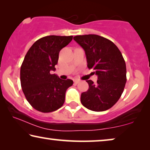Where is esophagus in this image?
Instances as JSON below:
<instances>
[{
    "label": "esophagus",
    "mask_w": 150,
    "mask_h": 150,
    "mask_svg": "<svg viewBox=\"0 0 150 150\" xmlns=\"http://www.w3.org/2000/svg\"><path fill=\"white\" fill-rule=\"evenodd\" d=\"M79 82H80V81H79V80H78V79H75V80H74V83H75V84L79 83Z\"/></svg>",
    "instance_id": "obj_1"
}]
</instances>
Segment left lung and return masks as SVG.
<instances>
[{
  "instance_id": "1",
  "label": "left lung",
  "mask_w": 150,
  "mask_h": 150,
  "mask_svg": "<svg viewBox=\"0 0 150 150\" xmlns=\"http://www.w3.org/2000/svg\"><path fill=\"white\" fill-rule=\"evenodd\" d=\"M73 39L85 51L88 69L98 76L96 83L86 81L89 88L81 93V104L94 111H106L117 102L125 87L126 67L122 54L112 41L99 35H78Z\"/></svg>"
}]
</instances>
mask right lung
I'll return each mask as SVG.
<instances>
[{"label": "right lung", "instance_id": "right-lung-1", "mask_svg": "<svg viewBox=\"0 0 150 150\" xmlns=\"http://www.w3.org/2000/svg\"><path fill=\"white\" fill-rule=\"evenodd\" d=\"M73 36L50 35L31 46L20 69V81L26 100L36 110L52 112L60 108L71 79L63 80L52 74L58 64L59 52L72 41Z\"/></svg>", "mask_w": 150, "mask_h": 150}]
</instances>
